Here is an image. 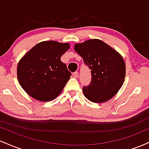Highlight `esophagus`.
<instances>
[{
    "mask_svg": "<svg viewBox=\"0 0 149 149\" xmlns=\"http://www.w3.org/2000/svg\"><path fill=\"white\" fill-rule=\"evenodd\" d=\"M73 76H74L75 78H78V73L77 72V71H75V72L73 73Z\"/></svg>",
    "mask_w": 149,
    "mask_h": 149,
    "instance_id": "34e87169",
    "label": "esophagus"
}]
</instances>
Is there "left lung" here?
Listing matches in <instances>:
<instances>
[{"mask_svg":"<svg viewBox=\"0 0 149 149\" xmlns=\"http://www.w3.org/2000/svg\"><path fill=\"white\" fill-rule=\"evenodd\" d=\"M74 49L91 70L90 85L83 88L85 97L96 103L111 99L122 87L125 78V64L122 56L98 39L77 43Z\"/></svg>","mask_w":149,"mask_h":149,"instance_id":"1","label":"left lung"}]
</instances>
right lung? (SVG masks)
I'll use <instances>...</instances> for the list:
<instances>
[{"label":"right lung","mask_w":149,"mask_h":149,"mask_svg":"<svg viewBox=\"0 0 149 149\" xmlns=\"http://www.w3.org/2000/svg\"><path fill=\"white\" fill-rule=\"evenodd\" d=\"M69 43L45 41L36 45L22 58L17 66V78L22 88L36 100L55 99L64 89L71 73L61 60Z\"/></svg>","instance_id":"1"}]
</instances>
